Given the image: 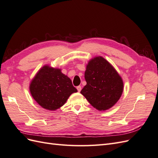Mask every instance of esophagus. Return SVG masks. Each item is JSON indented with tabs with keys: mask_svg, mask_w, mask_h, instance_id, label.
Returning a JSON list of instances; mask_svg holds the SVG:
<instances>
[{
	"mask_svg": "<svg viewBox=\"0 0 158 158\" xmlns=\"http://www.w3.org/2000/svg\"><path fill=\"white\" fill-rule=\"evenodd\" d=\"M76 89H78V92H80V91H81V89H82V87H81L80 85H78V86L76 87Z\"/></svg>",
	"mask_w": 158,
	"mask_h": 158,
	"instance_id": "esophagus-1",
	"label": "esophagus"
}]
</instances>
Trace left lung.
<instances>
[{"instance_id":"obj_1","label":"left lung","mask_w":158,"mask_h":158,"mask_svg":"<svg viewBox=\"0 0 158 158\" xmlns=\"http://www.w3.org/2000/svg\"><path fill=\"white\" fill-rule=\"evenodd\" d=\"M84 78L87 84L80 93L99 111L111 108L121 97L123 79L103 57L95 56L89 60Z\"/></svg>"}]
</instances>
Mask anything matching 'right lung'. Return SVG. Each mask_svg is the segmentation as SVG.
<instances>
[{"mask_svg": "<svg viewBox=\"0 0 158 158\" xmlns=\"http://www.w3.org/2000/svg\"><path fill=\"white\" fill-rule=\"evenodd\" d=\"M30 92L41 107L55 111L63 106L72 94L78 91L68 76L62 73L61 69L46 64L31 80Z\"/></svg>", "mask_w": 158, "mask_h": 158, "instance_id": "add662e5", "label": "right lung"}]
</instances>
